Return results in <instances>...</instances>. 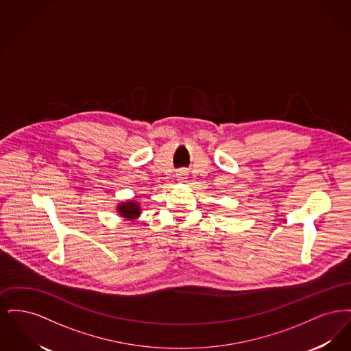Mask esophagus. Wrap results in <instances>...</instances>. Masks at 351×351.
I'll use <instances>...</instances> for the list:
<instances>
[{
    "label": "esophagus",
    "instance_id": "1",
    "mask_svg": "<svg viewBox=\"0 0 351 351\" xmlns=\"http://www.w3.org/2000/svg\"><path fill=\"white\" fill-rule=\"evenodd\" d=\"M186 176H188V173H186L184 169H180V171L176 173V179H178L179 182H184V180L186 179Z\"/></svg>",
    "mask_w": 351,
    "mask_h": 351
}]
</instances>
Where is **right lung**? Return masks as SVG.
<instances>
[{
  "label": "right lung",
  "instance_id": "obj_1",
  "mask_svg": "<svg viewBox=\"0 0 351 351\" xmlns=\"http://www.w3.org/2000/svg\"><path fill=\"white\" fill-rule=\"evenodd\" d=\"M116 210H117L119 217L125 218L128 221H134V219L139 218L142 213L139 202L135 200H125L118 202Z\"/></svg>",
  "mask_w": 351,
  "mask_h": 351
}]
</instances>
